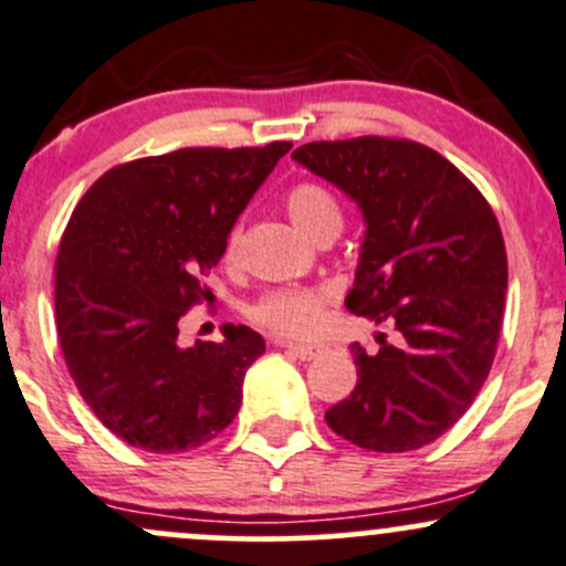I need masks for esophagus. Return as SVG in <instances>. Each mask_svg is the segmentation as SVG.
Masks as SVG:
<instances>
[{"label":"esophagus","instance_id":"34e87169","mask_svg":"<svg viewBox=\"0 0 566 566\" xmlns=\"http://www.w3.org/2000/svg\"><path fill=\"white\" fill-rule=\"evenodd\" d=\"M273 344H276V346H282V349H287L290 354H295L297 359H314L316 354H319V349H316V346H301V344H290V340H282V338H276V340H273Z\"/></svg>","mask_w":566,"mask_h":566}]
</instances>
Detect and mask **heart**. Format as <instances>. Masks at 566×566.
Here are the masks:
<instances>
[{
  "mask_svg": "<svg viewBox=\"0 0 566 566\" xmlns=\"http://www.w3.org/2000/svg\"><path fill=\"white\" fill-rule=\"evenodd\" d=\"M287 212L303 233L312 239L322 233H338L344 226L338 198L319 182H297L284 196ZM241 228L228 233L226 254L233 258L239 250ZM333 301L331 287H276L258 297L250 306V319L265 331L284 338H312L325 322V308Z\"/></svg>",
  "mask_w": 566,
  "mask_h": 566,
  "instance_id": "obj_1",
  "label": "heart"
}]
</instances>
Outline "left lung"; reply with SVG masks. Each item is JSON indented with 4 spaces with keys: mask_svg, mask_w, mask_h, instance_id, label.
Returning <instances> with one entry per match:
<instances>
[{
    "mask_svg": "<svg viewBox=\"0 0 566 566\" xmlns=\"http://www.w3.org/2000/svg\"><path fill=\"white\" fill-rule=\"evenodd\" d=\"M297 164L349 192L368 231L346 308L378 325V352L352 344L357 387L325 413L349 443L402 454L473 406L502 331L507 254L483 192L451 160L397 136L308 142Z\"/></svg>",
    "mask_w": 566,
    "mask_h": 566,
    "instance_id": "1",
    "label": "left lung"
}]
</instances>
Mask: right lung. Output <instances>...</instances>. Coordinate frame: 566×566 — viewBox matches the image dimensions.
Masks as SVG:
<instances>
[{
    "instance_id": "add662e5",
    "label": "right lung",
    "mask_w": 566,
    "mask_h": 566,
    "mask_svg": "<svg viewBox=\"0 0 566 566\" xmlns=\"http://www.w3.org/2000/svg\"><path fill=\"white\" fill-rule=\"evenodd\" d=\"M290 142L185 147L104 171L80 198L55 260V331L66 368L109 432L182 454L235 419L263 335L179 344V319L212 301L203 276Z\"/></svg>"
}]
</instances>
